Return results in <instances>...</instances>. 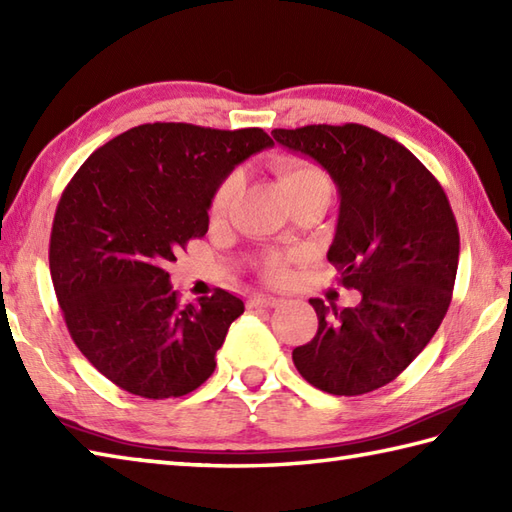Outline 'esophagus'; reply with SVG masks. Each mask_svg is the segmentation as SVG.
I'll return each instance as SVG.
<instances>
[{"label": "esophagus", "instance_id": "obj_1", "mask_svg": "<svg viewBox=\"0 0 512 512\" xmlns=\"http://www.w3.org/2000/svg\"><path fill=\"white\" fill-rule=\"evenodd\" d=\"M250 306H262V308H273L279 303V299L275 295H266V292H255V295H250L248 299Z\"/></svg>", "mask_w": 512, "mask_h": 512}]
</instances>
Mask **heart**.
<instances>
[{"instance_id":"heart-1","label":"heart","mask_w":512,"mask_h":512,"mask_svg":"<svg viewBox=\"0 0 512 512\" xmlns=\"http://www.w3.org/2000/svg\"><path fill=\"white\" fill-rule=\"evenodd\" d=\"M277 176H279L281 189L286 191L288 198L312 187H330L325 173L317 165H312V162H303V160L277 162ZM239 187H242V173H231V176H226L220 182V187L215 189L213 200H211V209H209L211 220H222V217L228 213ZM290 259H292L290 255H268L264 259V275L270 281L284 279L288 273Z\"/></svg>"}]
</instances>
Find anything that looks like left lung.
<instances>
[{
  "label": "left lung",
  "mask_w": 512,
  "mask_h": 512,
  "mask_svg": "<svg viewBox=\"0 0 512 512\" xmlns=\"http://www.w3.org/2000/svg\"><path fill=\"white\" fill-rule=\"evenodd\" d=\"M275 140L308 156L339 189L328 259L361 303L310 299L319 330L292 350L299 374L334 396L391 383L436 334L458 273L460 233L447 193L407 147L365 125L275 129Z\"/></svg>",
  "instance_id": "1"
}]
</instances>
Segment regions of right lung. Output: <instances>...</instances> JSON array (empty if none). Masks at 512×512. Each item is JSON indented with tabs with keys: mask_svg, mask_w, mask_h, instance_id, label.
I'll return each instance as SVG.
<instances>
[{
	"mask_svg": "<svg viewBox=\"0 0 512 512\" xmlns=\"http://www.w3.org/2000/svg\"><path fill=\"white\" fill-rule=\"evenodd\" d=\"M273 145L259 127L147 123L74 173L54 213L50 275L72 341L114 385L162 400L213 374L244 301L217 288L180 306L165 266L209 231L228 173Z\"/></svg>",
	"mask_w": 512,
	"mask_h": 512,
	"instance_id": "add662e5",
	"label": "right lung"
}]
</instances>
